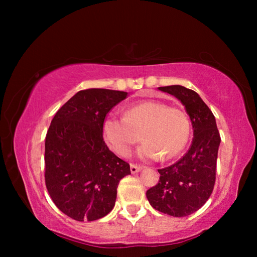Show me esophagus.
I'll return each instance as SVG.
<instances>
[{
  "label": "esophagus",
  "instance_id": "obj_1",
  "mask_svg": "<svg viewBox=\"0 0 257 257\" xmlns=\"http://www.w3.org/2000/svg\"><path fill=\"white\" fill-rule=\"evenodd\" d=\"M142 170L141 167H138V165L136 164H130V171H132V173H137Z\"/></svg>",
  "mask_w": 257,
  "mask_h": 257
}]
</instances>
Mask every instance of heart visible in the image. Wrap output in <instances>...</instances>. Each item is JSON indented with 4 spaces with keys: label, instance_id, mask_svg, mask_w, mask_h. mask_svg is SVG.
I'll list each match as a JSON object with an SVG mask.
<instances>
[{
    "label": "heart",
    "instance_id": "b5f03b06",
    "mask_svg": "<svg viewBox=\"0 0 257 257\" xmlns=\"http://www.w3.org/2000/svg\"><path fill=\"white\" fill-rule=\"evenodd\" d=\"M190 133L186 113L159 101L135 104L124 111V116H107L103 122V135L112 150L125 155L143 138L138 149L143 160L175 158L185 149Z\"/></svg>",
    "mask_w": 257,
    "mask_h": 257
}]
</instances>
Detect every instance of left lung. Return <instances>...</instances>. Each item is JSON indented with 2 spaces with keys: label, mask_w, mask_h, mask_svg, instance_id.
Masks as SVG:
<instances>
[{
  "label": "left lung",
  "mask_w": 257,
  "mask_h": 257,
  "mask_svg": "<svg viewBox=\"0 0 257 257\" xmlns=\"http://www.w3.org/2000/svg\"><path fill=\"white\" fill-rule=\"evenodd\" d=\"M185 106L194 130L187 153L170 167L160 169V180L146 191L155 210L172 216L190 215L211 196L215 184L217 151L221 143L215 118L199 95L180 85L159 87Z\"/></svg>",
  "instance_id": "1"
}]
</instances>
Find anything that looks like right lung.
<instances>
[{"label": "right lung", "instance_id": "1", "mask_svg": "<svg viewBox=\"0 0 257 257\" xmlns=\"http://www.w3.org/2000/svg\"><path fill=\"white\" fill-rule=\"evenodd\" d=\"M120 90H80L55 113L45 138V184L52 201L77 221H94L114 207L127 162L103 141V122L127 97Z\"/></svg>", "mask_w": 257, "mask_h": 257}]
</instances>
